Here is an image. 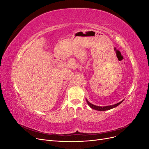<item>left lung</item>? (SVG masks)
Masks as SVG:
<instances>
[{
	"label": "left lung",
	"mask_w": 149,
	"mask_h": 149,
	"mask_svg": "<svg viewBox=\"0 0 149 149\" xmlns=\"http://www.w3.org/2000/svg\"><path fill=\"white\" fill-rule=\"evenodd\" d=\"M86 102L88 103V104L89 105V106L91 108H92V109L97 110V111H104L111 109H112V108H114L117 106H118L120 104H121L122 102H123V101L124 100H123V101H121L120 102H119L118 103L115 104H114V105H110V106H97L93 104H91V102H89L88 101L87 99H86Z\"/></svg>",
	"instance_id": "left-lung-1"
}]
</instances>
